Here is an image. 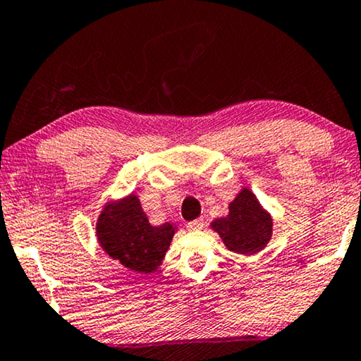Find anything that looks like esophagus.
Here are the masks:
<instances>
[{"mask_svg":"<svg viewBox=\"0 0 361 361\" xmlns=\"http://www.w3.org/2000/svg\"><path fill=\"white\" fill-rule=\"evenodd\" d=\"M203 224H204L203 218H198V219H195V221H190V223L186 224V228H188V231H198V229L203 228Z\"/></svg>","mask_w":361,"mask_h":361,"instance_id":"obj_1","label":"esophagus"}]
</instances>
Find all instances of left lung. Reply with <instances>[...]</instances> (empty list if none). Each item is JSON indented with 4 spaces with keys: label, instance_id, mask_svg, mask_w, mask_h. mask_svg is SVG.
Listing matches in <instances>:
<instances>
[{
    "label": "left lung",
    "instance_id": "obj_1",
    "mask_svg": "<svg viewBox=\"0 0 361 361\" xmlns=\"http://www.w3.org/2000/svg\"><path fill=\"white\" fill-rule=\"evenodd\" d=\"M213 229L223 239L229 251L238 254H256L266 247L272 234V219L261 208L256 196L243 190L229 204V214L216 219Z\"/></svg>",
    "mask_w": 361,
    "mask_h": 361
}]
</instances>
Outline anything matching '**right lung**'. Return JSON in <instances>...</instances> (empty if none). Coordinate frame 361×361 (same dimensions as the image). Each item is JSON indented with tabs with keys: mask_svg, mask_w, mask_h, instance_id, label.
I'll list each match as a JSON object with an SVG mask.
<instances>
[{
	"mask_svg": "<svg viewBox=\"0 0 361 361\" xmlns=\"http://www.w3.org/2000/svg\"><path fill=\"white\" fill-rule=\"evenodd\" d=\"M173 234L175 228L170 223H148L135 195L105 206L97 223L100 246L133 272L157 271L170 247Z\"/></svg>",
	"mask_w": 361,
	"mask_h": 361,
	"instance_id": "right-lung-1",
	"label": "right lung"
}]
</instances>
